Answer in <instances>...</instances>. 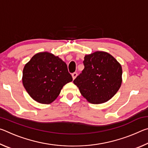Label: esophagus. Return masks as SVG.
<instances>
[{"label": "esophagus", "instance_id": "obj_1", "mask_svg": "<svg viewBox=\"0 0 148 148\" xmlns=\"http://www.w3.org/2000/svg\"><path fill=\"white\" fill-rule=\"evenodd\" d=\"M77 72H74V73L72 74V78H73V79H74L75 78H76V76H77Z\"/></svg>", "mask_w": 148, "mask_h": 148}]
</instances>
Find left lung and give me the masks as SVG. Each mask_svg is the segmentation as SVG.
Instances as JSON below:
<instances>
[{
	"mask_svg": "<svg viewBox=\"0 0 148 148\" xmlns=\"http://www.w3.org/2000/svg\"><path fill=\"white\" fill-rule=\"evenodd\" d=\"M84 69L74 80L81 94L92 104L112 99L122 82L121 66L111 55L96 51L84 57Z\"/></svg>",
	"mask_w": 148,
	"mask_h": 148,
	"instance_id": "8db88e82",
	"label": "left lung"
}]
</instances>
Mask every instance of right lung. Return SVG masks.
<instances>
[{"instance_id":"obj_1","label":"right lung","mask_w":148,"mask_h":148,"mask_svg":"<svg viewBox=\"0 0 148 148\" xmlns=\"http://www.w3.org/2000/svg\"><path fill=\"white\" fill-rule=\"evenodd\" d=\"M23 84L34 101L48 104L57 99L65 84L72 81L67 65L54 55L42 52L25 65Z\"/></svg>"}]
</instances>
